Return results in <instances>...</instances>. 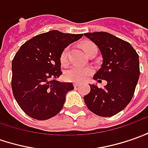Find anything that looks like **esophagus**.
<instances>
[{
	"instance_id": "esophagus-1",
	"label": "esophagus",
	"mask_w": 148,
	"mask_h": 148,
	"mask_svg": "<svg viewBox=\"0 0 148 148\" xmlns=\"http://www.w3.org/2000/svg\"><path fill=\"white\" fill-rule=\"evenodd\" d=\"M79 86V83L78 82H74V87H78Z\"/></svg>"
}]
</instances>
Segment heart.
Returning <instances> with one entry per match:
<instances>
[{
    "label": "heart",
    "mask_w": 148,
    "mask_h": 148,
    "mask_svg": "<svg viewBox=\"0 0 148 148\" xmlns=\"http://www.w3.org/2000/svg\"><path fill=\"white\" fill-rule=\"evenodd\" d=\"M95 47L94 45H87L85 47V52L88 53L89 50L92 48ZM68 48H66L62 51L61 53V57H60V61L62 65H66L68 62ZM93 72V70L91 67H83V66H74L69 68L68 70H66L64 73V77L66 78V80L69 82H81L85 81Z\"/></svg>",
    "instance_id": "1"
}]
</instances>
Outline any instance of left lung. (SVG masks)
Instances as JSON below:
<instances>
[{"mask_svg":"<svg viewBox=\"0 0 148 148\" xmlns=\"http://www.w3.org/2000/svg\"><path fill=\"white\" fill-rule=\"evenodd\" d=\"M98 48L103 57L101 68L93 78L107 81L104 88L90 84L84 96L89 110L100 116H112L130 102L139 78L138 55L131 45L108 32L85 33Z\"/></svg>","mask_w":148,"mask_h":148,"instance_id":"8db88e82","label":"left lung"}]
</instances>
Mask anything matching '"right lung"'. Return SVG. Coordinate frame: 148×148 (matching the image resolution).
<instances>
[{
    "instance_id": "1",
    "label": "right lung",
    "mask_w": 148,
    "mask_h": 148,
    "mask_svg": "<svg viewBox=\"0 0 148 148\" xmlns=\"http://www.w3.org/2000/svg\"><path fill=\"white\" fill-rule=\"evenodd\" d=\"M82 34L50 31L24 43L12 61V91L17 103L28 116L47 120L61 110L72 82H61L60 57L68 45Z\"/></svg>"
}]
</instances>
